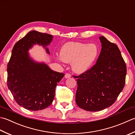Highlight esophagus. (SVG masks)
Returning <instances> with one entry per match:
<instances>
[{
    "label": "esophagus",
    "instance_id": "1",
    "mask_svg": "<svg viewBox=\"0 0 135 135\" xmlns=\"http://www.w3.org/2000/svg\"><path fill=\"white\" fill-rule=\"evenodd\" d=\"M65 77L66 79L70 78H71V75H70V74H69V73H66V74H65Z\"/></svg>",
    "mask_w": 135,
    "mask_h": 135
}]
</instances>
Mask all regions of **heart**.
Here are the masks:
<instances>
[{
  "instance_id": "heart-1",
  "label": "heart",
  "mask_w": 135,
  "mask_h": 135,
  "mask_svg": "<svg viewBox=\"0 0 135 135\" xmlns=\"http://www.w3.org/2000/svg\"><path fill=\"white\" fill-rule=\"evenodd\" d=\"M98 54V49L94 44L68 42L61 48L60 55H56L60 62L70 64L73 71L83 73L91 66Z\"/></svg>"
}]
</instances>
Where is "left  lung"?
Instances as JSON below:
<instances>
[{"instance_id":"left-lung-1","label":"left lung","mask_w":135,"mask_h":135,"mask_svg":"<svg viewBox=\"0 0 135 135\" xmlns=\"http://www.w3.org/2000/svg\"><path fill=\"white\" fill-rule=\"evenodd\" d=\"M96 64L75 76L78 83L76 103L80 108L98 111L111 106L125 84L126 66L119 48L104 36Z\"/></svg>"}]
</instances>
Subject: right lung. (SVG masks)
I'll list each match as a JSON object with an SVG mask.
<instances>
[{"label": "right lung", "instance_id": "1", "mask_svg": "<svg viewBox=\"0 0 135 135\" xmlns=\"http://www.w3.org/2000/svg\"><path fill=\"white\" fill-rule=\"evenodd\" d=\"M52 35L31 31L17 41L7 65V86L19 105L31 111L47 108L52 103L57 83L64 74L51 70L44 63L31 58L28 51L35 44H50Z\"/></svg>", "mask_w": 135, "mask_h": 135}]
</instances>
